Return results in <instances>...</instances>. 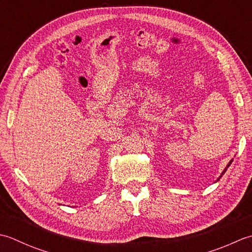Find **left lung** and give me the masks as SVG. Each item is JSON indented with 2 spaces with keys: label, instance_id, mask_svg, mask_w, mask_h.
Segmentation results:
<instances>
[{
  "label": "left lung",
  "instance_id": "1",
  "mask_svg": "<svg viewBox=\"0 0 252 252\" xmlns=\"http://www.w3.org/2000/svg\"><path fill=\"white\" fill-rule=\"evenodd\" d=\"M232 162H233V161H232V160H230V162H229V163L227 164V166H226V167H225V169H224V171H223V173H222V175H223V174H224L225 172H226V169H227V167H228V166L230 165V163H232ZM222 175H220V177H222ZM219 179H220V178H219ZM219 179H218V181H219Z\"/></svg>",
  "mask_w": 252,
  "mask_h": 252
}]
</instances>
